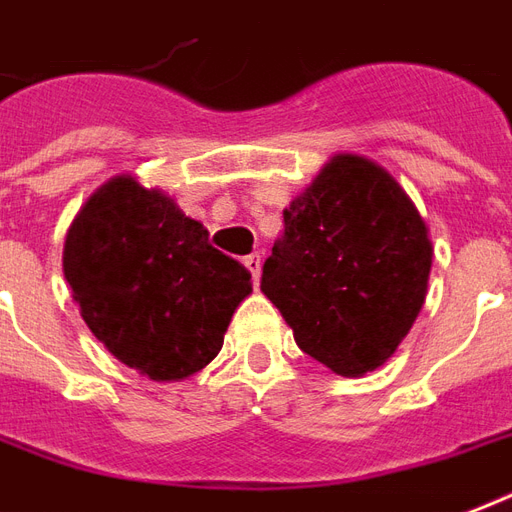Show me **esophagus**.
Masks as SVG:
<instances>
[{"instance_id":"1","label":"esophagus","mask_w":512,"mask_h":512,"mask_svg":"<svg viewBox=\"0 0 512 512\" xmlns=\"http://www.w3.org/2000/svg\"><path fill=\"white\" fill-rule=\"evenodd\" d=\"M244 265H247V271L252 273V279H255V284H257V276H260V265H263V257L257 255V252H252V255L244 257Z\"/></svg>"}]
</instances>
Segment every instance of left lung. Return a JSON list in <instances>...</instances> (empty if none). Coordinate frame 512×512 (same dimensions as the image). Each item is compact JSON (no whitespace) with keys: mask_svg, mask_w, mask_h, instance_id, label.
Instances as JSON below:
<instances>
[{"mask_svg":"<svg viewBox=\"0 0 512 512\" xmlns=\"http://www.w3.org/2000/svg\"><path fill=\"white\" fill-rule=\"evenodd\" d=\"M432 241L397 179L341 152L284 209L260 290L295 343L338 376L381 368L419 317Z\"/></svg>","mask_w":512,"mask_h":512,"instance_id":"left-lung-1","label":"left lung"}]
</instances>
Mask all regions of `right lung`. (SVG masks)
Instances as JSON below:
<instances>
[{
	"label": "right lung",
	"instance_id": "right-lung-1",
	"mask_svg": "<svg viewBox=\"0 0 512 512\" xmlns=\"http://www.w3.org/2000/svg\"><path fill=\"white\" fill-rule=\"evenodd\" d=\"M64 276L91 333L152 381L204 370L252 292V273L214 249L201 222L131 174L101 185L74 217Z\"/></svg>",
	"mask_w": 512,
	"mask_h": 512
}]
</instances>
